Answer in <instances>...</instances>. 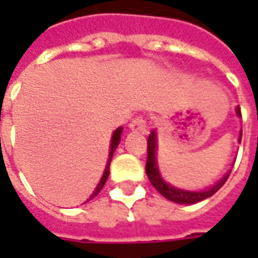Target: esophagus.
Segmentation results:
<instances>
[{
	"label": "esophagus",
	"mask_w": 258,
	"mask_h": 258,
	"mask_svg": "<svg viewBox=\"0 0 258 258\" xmlns=\"http://www.w3.org/2000/svg\"><path fill=\"white\" fill-rule=\"evenodd\" d=\"M130 128L133 131H141V133H146L148 128V120L144 116H137V117L130 123Z\"/></svg>",
	"instance_id": "esophagus-1"
}]
</instances>
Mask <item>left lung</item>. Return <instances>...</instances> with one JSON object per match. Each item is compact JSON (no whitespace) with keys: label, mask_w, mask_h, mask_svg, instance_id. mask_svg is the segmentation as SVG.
Here are the masks:
<instances>
[{"label":"left lung","mask_w":258,"mask_h":258,"mask_svg":"<svg viewBox=\"0 0 258 258\" xmlns=\"http://www.w3.org/2000/svg\"><path fill=\"white\" fill-rule=\"evenodd\" d=\"M236 113L238 116H242L240 113V107L236 109ZM242 140V135L239 141ZM146 175L148 178L151 181V184L156 188V190L160 195H163L166 199L171 200V202H175V203H181V205H194V203H198L200 200H205L207 198H210L213 195L216 194L217 190L221 188L222 185L225 184V181L229 177V174H225L224 178L217 182L213 188H209L206 190H199V192H189V190H182L178 189V188H174L171 185L166 184L163 178L160 177L159 174V170H157V164H156V134L155 131H152L149 138H148V160H146Z\"/></svg>","instance_id":"left-lung-1"}]
</instances>
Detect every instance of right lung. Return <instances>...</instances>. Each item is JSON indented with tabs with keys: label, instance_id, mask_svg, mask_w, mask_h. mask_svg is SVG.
Listing matches in <instances>:
<instances>
[{
	"label": "right lung",
	"instance_id": "1",
	"mask_svg": "<svg viewBox=\"0 0 258 258\" xmlns=\"http://www.w3.org/2000/svg\"><path fill=\"white\" fill-rule=\"evenodd\" d=\"M121 131H123V127H118L114 133H113V137H112V144H110V153H109V159H107V164H106V168H105V173H103V175H102L101 181H99V184H98V186L95 188V190H94V194L91 195L90 199H94L96 195L99 194L102 190V188H103V185L106 184V179L107 177H109V166H110V162H112V157H113V152L116 151V148H117L118 142H120V138H121Z\"/></svg>",
	"mask_w": 258,
	"mask_h": 258
}]
</instances>
